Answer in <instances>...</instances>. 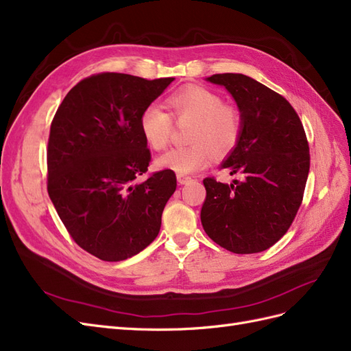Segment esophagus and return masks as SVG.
<instances>
[{
    "mask_svg": "<svg viewBox=\"0 0 351 351\" xmlns=\"http://www.w3.org/2000/svg\"><path fill=\"white\" fill-rule=\"evenodd\" d=\"M177 180L180 184H186L189 182H192V177L191 176H184V174H177Z\"/></svg>",
    "mask_w": 351,
    "mask_h": 351,
    "instance_id": "34e87169",
    "label": "esophagus"
}]
</instances>
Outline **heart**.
Here are the masks:
<instances>
[{"mask_svg": "<svg viewBox=\"0 0 351 351\" xmlns=\"http://www.w3.org/2000/svg\"><path fill=\"white\" fill-rule=\"evenodd\" d=\"M167 113L158 105H149L140 113L138 127L145 141L154 150H162L171 138L174 122L191 124L186 131L187 146H180L160 155L155 165L178 174H191L210 164L213 152L226 155L238 145L242 117L234 106L226 105L219 93L189 85L165 100Z\"/></svg>", "mask_w": 351, "mask_h": 351, "instance_id": "obj_1", "label": "heart"}]
</instances>
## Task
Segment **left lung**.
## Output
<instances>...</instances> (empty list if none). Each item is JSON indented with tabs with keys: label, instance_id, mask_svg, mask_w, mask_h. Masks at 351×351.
Segmentation results:
<instances>
[{
	"label": "left lung",
	"instance_id": "8db88e82",
	"mask_svg": "<svg viewBox=\"0 0 351 351\" xmlns=\"http://www.w3.org/2000/svg\"><path fill=\"white\" fill-rule=\"evenodd\" d=\"M224 85L238 103L242 132L221 169L238 174L232 184L204 178V230L234 254L269 250L288 232L304 196L308 141L291 103L242 73L208 78Z\"/></svg>",
	"mask_w": 351,
	"mask_h": 351
}]
</instances>
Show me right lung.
Segmentation results:
<instances>
[{"mask_svg": "<svg viewBox=\"0 0 351 351\" xmlns=\"http://www.w3.org/2000/svg\"><path fill=\"white\" fill-rule=\"evenodd\" d=\"M173 81L94 73L66 94L51 121L47 191L75 243L103 261L145 250L177 187L171 169L134 182L152 159L140 113Z\"/></svg>", "mask_w": 351, "mask_h": 351, "instance_id": "1", "label": "right lung"}]
</instances>
